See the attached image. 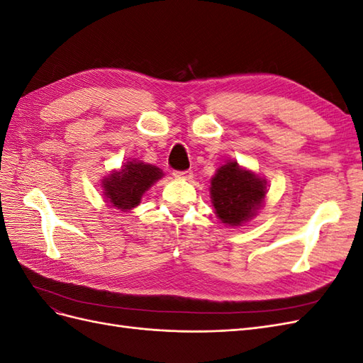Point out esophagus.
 <instances>
[{
  "instance_id": "obj_1",
  "label": "esophagus",
  "mask_w": 363,
  "mask_h": 363,
  "mask_svg": "<svg viewBox=\"0 0 363 363\" xmlns=\"http://www.w3.org/2000/svg\"><path fill=\"white\" fill-rule=\"evenodd\" d=\"M174 175H175V177H179V179H186V180H191V179L194 177V174H192V171H191V169H188V171H175V172H174Z\"/></svg>"
}]
</instances>
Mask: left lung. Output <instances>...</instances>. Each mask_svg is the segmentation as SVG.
<instances>
[{
    "mask_svg": "<svg viewBox=\"0 0 363 363\" xmlns=\"http://www.w3.org/2000/svg\"><path fill=\"white\" fill-rule=\"evenodd\" d=\"M267 180L250 169L240 168L238 162H227L211 180V199L216 216L227 225H242L265 200Z\"/></svg>",
    "mask_w": 363,
    "mask_h": 363,
    "instance_id": "8db88e82",
    "label": "left lung"
}]
</instances>
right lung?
<instances>
[{
    "instance_id": "1",
    "label": "right lung",
    "mask_w": 363,
    "mask_h": 363,
    "mask_svg": "<svg viewBox=\"0 0 363 363\" xmlns=\"http://www.w3.org/2000/svg\"><path fill=\"white\" fill-rule=\"evenodd\" d=\"M163 177L160 168L139 160H130L119 171H113L103 180L104 196L119 211H130L139 206L144 195L152 184Z\"/></svg>"
}]
</instances>
